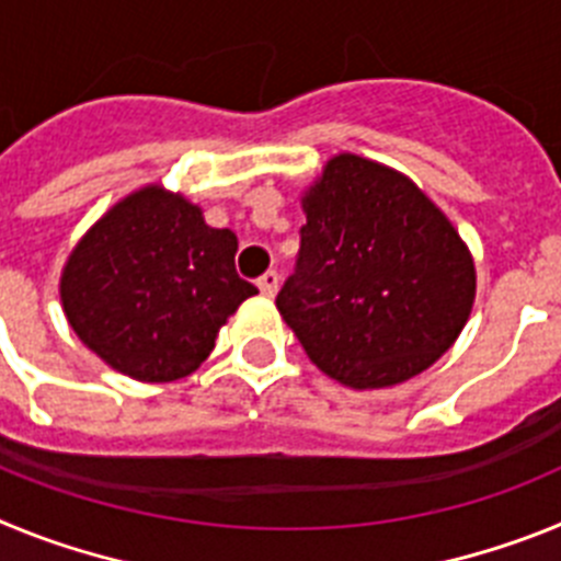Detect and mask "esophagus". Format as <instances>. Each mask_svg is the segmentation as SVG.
I'll return each instance as SVG.
<instances>
[{"mask_svg": "<svg viewBox=\"0 0 561 561\" xmlns=\"http://www.w3.org/2000/svg\"><path fill=\"white\" fill-rule=\"evenodd\" d=\"M277 286H280V275H277L275 270H270V272H266V275L257 277V289H261V295L275 297L277 295Z\"/></svg>", "mask_w": 561, "mask_h": 561, "instance_id": "1", "label": "esophagus"}]
</instances>
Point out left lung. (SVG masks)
I'll list each match as a JSON object with an SVG mask.
<instances>
[{
    "mask_svg": "<svg viewBox=\"0 0 561 561\" xmlns=\"http://www.w3.org/2000/svg\"><path fill=\"white\" fill-rule=\"evenodd\" d=\"M300 207L297 272L275 304L317 368L354 390H379L453 348L474 306V257L410 176L342 151Z\"/></svg>",
    "mask_w": 561,
    "mask_h": 561,
    "instance_id": "1",
    "label": "left lung"
}]
</instances>
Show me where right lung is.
Listing matches in <instances>:
<instances>
[{
    "mask_svg": "<svg viewBox=\"0 0 561 561\" xmlns=\"http://www.w3.org/2000/svg\"><path fill=\"white\" fill-rule=\"evenodd\" d=\"M238 238L199 205L142 185L81 236L61 270V309L78 340L128 379L191 376L221 325L257 289L236 272Z\"/></svg>",
    "mask_w": 561,
    "mask_h": 561,
    "instance_id": "right-lung-1",
    "label": "right lung"
}]
</instances>
